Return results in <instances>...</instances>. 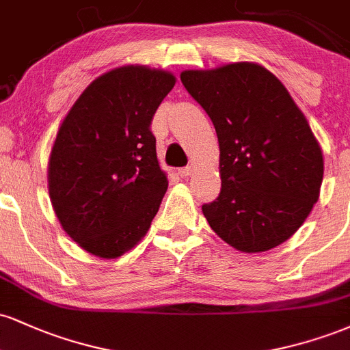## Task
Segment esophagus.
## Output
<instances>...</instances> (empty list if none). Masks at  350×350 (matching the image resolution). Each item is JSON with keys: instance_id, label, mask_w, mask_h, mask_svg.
Listing matches in <instances>:
<instances>
[{"instance_id": "esophagus-1", "label": "esophagus", "mask_w": 350, "mask_h": 350, "mask_svg": "<svg viewBox=\"0 0 350 350\" xmlns=\"http://www.w3.org/2000/svg\"><path fill=\"white\" fill-rule=\"evenodd\" d=\"M180 178H187V176H191L192 172H194V167L192 166H186V167H180V170L178 171Z\"/></svg>"}]
</instances>
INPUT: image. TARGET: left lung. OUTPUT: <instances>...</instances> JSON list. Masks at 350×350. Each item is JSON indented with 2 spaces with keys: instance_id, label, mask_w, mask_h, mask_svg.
<instances>
[{
  "instance_id": "8db88e82",
  "label": "left lung",
  "mask_w": 350,
  "mask_h": 350,
  "mask_svg": "<svg viewBox=\"0 0 350 350\" xmlns=\"http://www.w3.org/2000/svg\"><path fill=\"white\" fill-rule=\"evenodd\" d=\"M180 82L211 116L219 138L222 189L202 206L208 226L240 252L278 247L319 198L323 151L308 120L258 64L184 70Z\"/></svg>"
}]
</instances>
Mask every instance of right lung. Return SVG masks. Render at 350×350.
Returning a JSON list of instances; mask_svg holds the SVG:
<instances>
[{
  "label": "right lung",
  "instance_id": "add662e5",
  "mask_svg": "<svg viewBox=\"0 0 350 350\" xmlns=\"http://www.w3.org/2000/svg\"><path fill=\"white\" fill-rule=\"evenodd\" d=\"M170 72L126 66L100 75L59 128L49 196L64 230L83 250L116 258L150 228L167 191L151 122L174 87Z\"/></svg>",
  "mask_w": 350,
  "mask_h": 350
}]
</instances>
